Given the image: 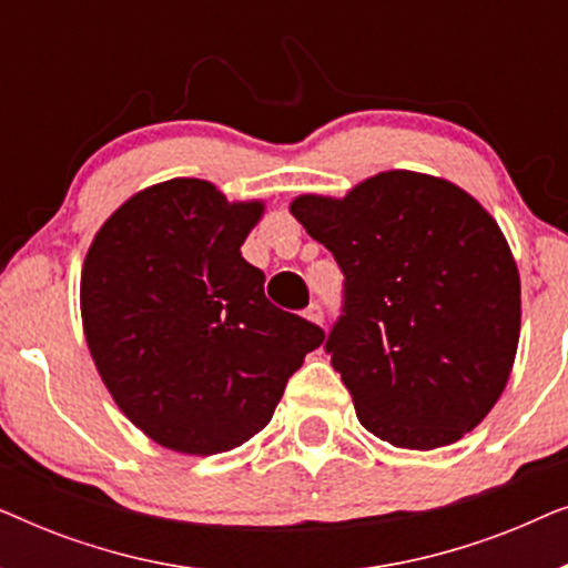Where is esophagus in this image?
I'll return each instance as SVG.
<instances>
[{
	"instance_id": "obj_1",
	"label": "esophagus",
	"mask_w": 568,
	"mask_h": 568,
	"mask_svg": "<svg viewBox=\"0 0 568 568\" xmlns=\"http://www.w3.org/2000/svg\"><path fill=\"white\" fill-rule=\"evenodd\" d=\"M305 315L310 317V321H313V323H323V305H321V302H310V307L305 310Z\"/></svg>"
}]
</instances>
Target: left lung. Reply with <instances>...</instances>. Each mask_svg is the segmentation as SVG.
Instances as JSON below:
<instances>
[{
	"instance_id": "left-lung-1",
	"label": "left lung",
	"mask_w": 568,
	"mask_h": 568,
	"mask_svg": "<svg viewBox=\"0 0 568 568\" xmlns=\"http://www.w3.org/2000/svg\"><path fill=\"white\" fill-rule=\"evenodd\" d=\"M292 214L344 274L325 352L364 429L406 449L476 429L519 341L517 263L491 214L408 170L369 178L346 199L300 196Z\"/></svg>"
}]
</instances>
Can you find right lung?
I'll return each mask as SVG.
<instances>
[{"mask_svg":"<svg viewBox=\"0 0 568 568\" xmlns=\"http://www.w3.org/2000/svg\"><path fill=\"white\" fill-rule=\"evenodd\" d=\"M263 204L196 178L131 196L92 240L82 323L119 408L158 445L216 455L274 416L321 325L271 305L240 253Z\"/></svg>","mask_w":568,"mask_h":568,"instance_id":"add662e5","label":"right lung"}]
</instances>
